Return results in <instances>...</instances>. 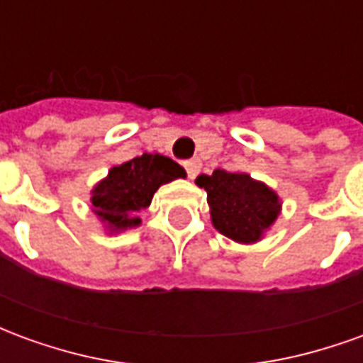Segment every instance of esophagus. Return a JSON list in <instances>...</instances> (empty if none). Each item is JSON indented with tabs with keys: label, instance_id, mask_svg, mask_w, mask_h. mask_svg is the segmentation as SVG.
Listing matches in <instances>:
<instances>
[{
	"label": "esophagus",
	"instance_id": "34e87169",
	"mask_svg": "<svg viewBox=\"0 0 363 363\" xmlns=\"http://www.w3.org/2000/svg\"><path fill=\"white\" fill-rule=\"evenodd\" d=\"M184 169H186L189 179H196V174L202 169V163H200V159H189V161H184Z\"/></svg>",
	"mask_w": 363,
	"mask_h": 363
}]
</instances>
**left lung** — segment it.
Listing matches in <instances>:
<instances>
[{"mask_svg": "<svg viewBox=\"0 0 363 363\" xmlns=\"http://www.w3.org/2000/svg\"><path fill=\"white\" fill-rule=\"evenodd\" d=\"M196 184L208 192L213 228L237 243H257L280 213L278 194L247 173L216 169Z\"/></svg>", "mask_w": 363, "mask_h": 363, "instance_id": "1", "label": "left lung"}]
</instances>
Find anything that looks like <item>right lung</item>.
I'll return each instance as SVG.
<instances>
[{
  "label": "right lung",
  "mask_w": 363,
  "mask_h": 363,
  "mask_svg": "<svg viewBox=\"0 0 363 363\" xmlns=\"http://www.w3.org/2000/svg\"><path fill=\"white\" fill-rule=\"evenodd\" d=\"M186 173L173 159L159 153H143L118 167L93 189V212L112 229L140 225L138 213L151 204V198L165 182L184 179Z\"/></svg>",
  "instance_id": "1"
}]
</instances>
